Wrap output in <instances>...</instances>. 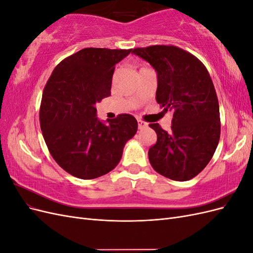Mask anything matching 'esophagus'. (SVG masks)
<instances>
[{
    "instance_id": "1",
    "label": "esophagus",
    "mask_w": 253,
    "mask_h": 253,
    "mask_svg": "<svg viewBox=\"0 0 253 253\" xmlns=\"http://www.w3.org/2000/svg\"><path fill=\"white\" fill-rule=\"evenodd\" d=\"M137 122H138V127H139L140 129L148 126V124H147V122H144V121H143V120H141V119H138V120H137Z\"/></svg>"
}]
</instances>
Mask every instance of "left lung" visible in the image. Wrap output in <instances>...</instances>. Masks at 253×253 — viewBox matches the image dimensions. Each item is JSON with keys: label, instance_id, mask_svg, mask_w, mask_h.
Here are the masks:
<instances>
[{"label": "left lung", "instance_id": "left-lung-1", "mask_svg": "<svg viewBox=\"0 0 253 253\" xmlns=\"http://www.w3.org/2000/svg\"><path fill=\"white\" fill-rule=\"evenodd\" d=\"M155 68L156 101L173 113L171 132L149 125L157 141L149 149L157 173L178 181L192 179L209 164L220 136L219 105L206 66L192 53L174 45L132 49Z\"/></svg>", "mask_w": 253, "mask_h": 253}]
</instances>
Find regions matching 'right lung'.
Returning <instances> with one entry per match:
<instances>
[{
    "instance_id": "right-lung-1",
    "label": "right lung",
    "mask_w": 253,
    "mask_h": 253,
    "mask_svg": "<svg viewBox=\"0 0 253 253\" xmlns=\"http://www.w3.org/2000/svg\"><path fill=\"white\" fill-rule=\"evenodd\" d=\"M132 49L87 47L52 71L40 105L41 131L48 151L64 171L94 179L109 173L136 134L137 120L120 114L103 124L95 104L111 95L115 65Z\"/></svg>"
}]
</instances>
